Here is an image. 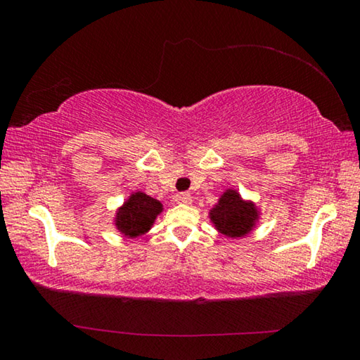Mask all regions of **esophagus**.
Wrapping results in <instances>:
<instances>
[{"mask_svg": "<svg viewBox=\"0 0 360 360\" xmlns=\"http://www.w3.org/2000/svg\"><path fill=\"white\" fill-rule=\"evenodd\" d=\"M174 202L176 203H181V205H191L192 203V197H191V193L181 192V193H176L174 195Z\"/></svg>", "mask_w": 360, "mask_h": 360, "instance_id": "1", "label": "esophagus"}]
</instances>
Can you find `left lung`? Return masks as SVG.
Here are the masks:
<instances>
[{
	"instance_id": "8db88e82",
	"label": "left lung",
	"mask_w": 360,
	"mask_h": 360,
	"mask_svg": "<svg viewBox=\"0 0 360 360\" xmlns=\"http://www.w3.org/2000/svg\"><path fill=\"white\" fill-rule=\"evenodd\" d=\"M210 219L219 233L227 238H245L255 229L260 210L251 200H245L235 188H227L210 210Z\"/></svg>"
}]
</instances>
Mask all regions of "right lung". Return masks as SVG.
<instances>
[{
	"instance_id": "1",
	"label": "right lung",
	"mask_w": 360,
	"mask_h": 360,
	"mask_svg": "<svg viewBox=\"0 0 360 360\" xmlns=\"http://www.w3.org/2000/svg\"><path fill=\"white\" fill-rule=\"evenodd\" d=\"M162 211L163 205L158 200L141 191L131 192L124 205L115 211L114 225L125 238H136L148 233Z\"/></svg>"
}]
</instances>
